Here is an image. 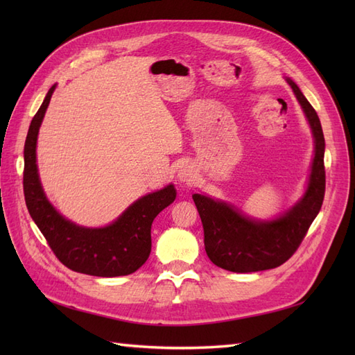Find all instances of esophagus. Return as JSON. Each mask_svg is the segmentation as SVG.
Listing matches in <instances>:
<instances>
[{
	"instance_id": "esophagus-1",
	"label": "esophagus",
	"mask_w": 355,
	"mask_h": 355,
	"mask_svg": "<svg viewBox=\"0 0 355 355\" xmlns=\"http://www.w3.org/2000/svg\"><path fill=\"white\" fill-rule=\"evenodd\" d=\"M178 178L180 182H192L196 178V173H194V168H192L191 166H182L180 170L178 171Z\"/></svg>"
}]
</instances>
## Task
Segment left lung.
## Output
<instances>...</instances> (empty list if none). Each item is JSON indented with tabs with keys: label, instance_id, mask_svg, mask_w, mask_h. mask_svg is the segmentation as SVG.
Masks as SVG:
<instances>
[{
	"label": "left lung",
	"instance_id": "1",
	"mask_svg": "<svg viewBox=\"0 0 355 355\" xmlns=\"http://www.w3.org/2000/svg\"><path fill=\"white\" fill-rule=\"evenodd\" d=\"M304 108L315 139V155L304 198L272 222H253L240 211L206 196L194 194L209 259L232 272H256L283 265L293 256L318 214L326 192L324 136L315 110L297 85L287 80Z\"/></svg>",
	"mask_w": 355,
	"mask_h": 355
}]
</instances>
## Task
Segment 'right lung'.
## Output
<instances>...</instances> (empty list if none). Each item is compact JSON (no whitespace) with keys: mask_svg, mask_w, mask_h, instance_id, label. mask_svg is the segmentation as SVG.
<instances>
[{"mask_svg":"<svg viewBox=\"0 0 355 355\" xmlns=\"http://www.w3.org/2000/svg\"><path fill=\"white\" fill-rule=\"evenodd\" d=\"M56 85L49 90L29 125L25 141L24 194L26 207L51 252L69 270L94 277L128 275L141 268L151 253V227L157 214L176 198L168 185L133 202L112 225L99 230L77 227L53 209L42 192L35 146L42 118Z\"/></svg>","mask_w":355,"mask_h":355,"instance_id":"obj_1","label":"right lung"}]
</instances>
